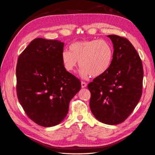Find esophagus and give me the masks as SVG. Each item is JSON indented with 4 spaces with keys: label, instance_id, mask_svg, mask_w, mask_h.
<instances>
[{
    "label": "esophagus",
    "instance_id": "34e87169",
    "mask_svg": "<svg viewBox=\"0 0 155 155\" xmlns=\"http://www.w3.org/2000/svg\"><path fill=\"white\" fill-rule=\"evenodd\" d=\"M87 87V83L84 81H81V87L82 88H85Z\"/></svg>",
    "mask_w": 155,
    "mask_h": 155
}]
</instances>
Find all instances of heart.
<instances>
[{"instance_id": "b5f03b06", "label": "heart", "mask_w": 155, "mask_h": 155, "mask_svg": "<svg viewBox=\"0 0 155 155\" xmlns=\"http://www.w3.org/2000/svg\"><path fill=\"white\" fill-rule=\"evenodd\" d=\"M64 50L61 60L64 68L73 72L79 64L83 78L89 76L100 77L110 67L114 58V48L109 41L93 39L76 42Z\"/></svg>"}]
</instances>
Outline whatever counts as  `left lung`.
<instances>
[{
	"label": "left lung",
	"mask_w": 155,
	"mask_h": 155,
	"mask_svg": "<svg viewBox=\"0 0 155 155\" xmlns=\"http://www.w3.org/2000/svg\"><path fill=\"white\" fill-rule=\"evenodd\" d=\"M114 46V58L104 75L88 83L90 108L95 118L108 125L122 123L132 113L142 94V60L130 42L107 35Z\"/></svg>",
	"instance_id": "obj_1"
}]
</instances>
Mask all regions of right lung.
<instances>
[{
  "label": "right lung",
  "mask_w": 155,
  "mask_h": 155,
  "mask_svg": "<svg viewBox=\"0 0 155 155\" xmlns=\"http://www.w3.org/2000/svg\"><path fill=\"white\" fill-rule=\"evenodd\" d=\"M64 43L36 38L19 55L16 67L17 95L25 113L37 125L60 124L81 81L64 68Z\"/></svg>",
  "instance_id": "add662e5"
}]
</instances>
